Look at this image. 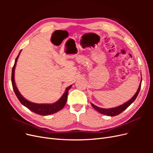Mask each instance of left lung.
<instances>
[{
    "label": "left lung",
    "instance_id": "8db88e82",
    "mask_svg": "<svg viewBox=\"0 0 153 153\" xmlns=\"http://www.w3.org/2000/svg\"><path fill=\"white\" fill-rule=\"evenodd\" d=\"M141 83H142V81L140 82V84L139 87H138V89L137 90V92H136L135 94L133 96V98L131 100H129L128 101H127L126 103H125L124 104H123L121 106H117V107L106 109V108H100V107H98V106H96V105H94L92 103H91V105L92 106V107L95 108L97 111H98V112H99L100 113L102 114L108 115V116H115V115H117L121 114V112H123L124 110H126L128 107V106L130 105L135 100V99L137 98V97L138 93H139L140 90Z\"/></svg>",
    "mask_w": 153,
    "mask_h": 153
}]
</instances>
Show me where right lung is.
I'll return each mask as SVG.
<instances>
[{
	"mask_svg": "<svg viewBox=\"0 0 153 153\" xmlns=\"http://www.w3.org/2000/svg\"><path fill=\"white\" fill-rule=\"evenodd\" d=\"M20 53H18L17 57L15 59V64H14L12 69V74H11V82H12L13 90L18 100L20 101V102L23 105L26 106L27 108H29L30 110H31L32 112L41 115H48L57 112L58 111L62 109L67 101L68 91L70 89L71 85L69 86L68 87L66 88L65 92L63 94L61 98H60V100H58L57 102H55L53 104H37V103H32L30 101H29L27 100H25L24 97L20 94L19 91H18L17 88L16 87V84L15 82V77H14V75H15V68L17 59L18 56H19Z\"/></svg>",
	"mask_w": 153,
	"mask_h": 153,
	"instance_id": "right-lung-1",
	"label": "right lung"
}]
</instances>
